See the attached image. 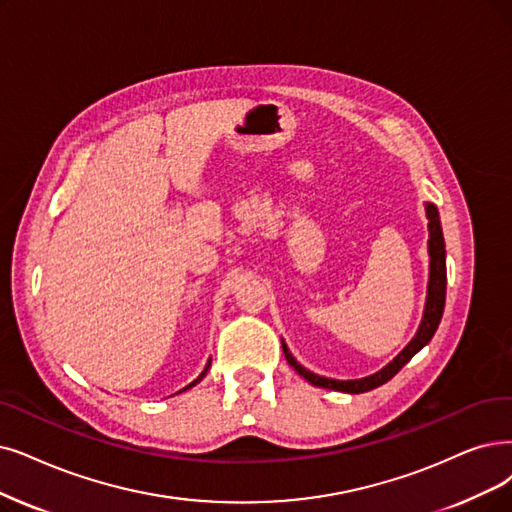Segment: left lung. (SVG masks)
Masks as SVG:
<instances>
[{
  "label": "left lung",
  "mask_w": 512,
  "mask_h": 512,
  "mask_svg": "<svg viewBox=\"0 0 512 512\" xmlns=\"http://www.w3.org/2000/svg\"><path fill=\"white\" fill-rule=\"evenodd\" d=\"M426 218H428V256H431V269H428V290H426L424 315H422L420 327H418L416 336L412 338V342L407 344L391 363L384 365L380 372L359 378V380H334V378L317 376V374L306 370V367H302L292 357L288 346H285V342H283L281 346H283L285 359H288V363L306 382H311L313 386H319V388H330V391L351 393V395L367 393V391H372V388L391 380L407 361H410L420 349H424V346L431 342V338L435 336L437 327H439V321L443 317L447 273H445V241H443V231H441V220H439V212L433 203H426Z\"/></svg>",
  "instance_id": "obj_1"
}]
</instances>
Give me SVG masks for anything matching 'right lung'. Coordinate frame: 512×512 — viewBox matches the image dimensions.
<instances>
[{
    "label": "right lung",
    "instance_id": "obj_1",
    "mask_svg": "<svg viewBox=\"0 0 512 512\" xmlns=\"http://www.w3.org/2000/svg\"><path fill=\"white\" fill-rule=\"evenodd\" d=\"M210 363H212V359L208 361V365H206V370H203V372L199 374V378H197V380H193V382H191L189 386H185V388H182V391H187V388H191V386H195L197 382H201V378H203V376H206V374H208V370H210ZM182 391H180V393H182Z\"/></svg>",
    "mask_w": 512,
    "mask_h": 512
}]
</instances>
